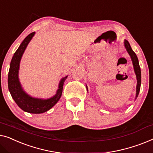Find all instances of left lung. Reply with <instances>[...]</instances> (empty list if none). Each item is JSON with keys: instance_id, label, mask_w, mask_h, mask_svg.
Segmentation results:
<instances>
[{"instance_id": "8db88e82", "label": "left lung", "mask_w": 153, "mask_h": 153, "mask_svg": "<svg viewBox=\"0 0 153 153\" xmlns=\"http://www.w3.org/2000/svg\"><path fill=\"white\" fill-rule=\"evenodd\" d=\"M124 46H125V47H126L127 52L128 53V54L130 56L131 59H132V61L133 66H134V73H135V74H136L137 84V91H136L137 93H136V97H135V99H137V96H138V95H139V91H140V88H141V68H140V66H139V60H138V58H137V55L135 54V53L132 51V48H131L130 44H129V42L126 39L124 40ZM87 89L88 91L87 87Z\"/></svg>"}]
</instances>
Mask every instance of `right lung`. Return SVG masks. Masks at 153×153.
Here are the masks:
<instances>
[{"mask_svg":"<svg viewBox=\"0 0 153 153\" xmlns=\"http://www.w3.org/2000/svg\"><path fill=\"white\" fill-rule=\"evenodd\" d=\"M34 34L33 32L24 39L12 57L8 74V89L15 102L22 110L31 114H42L52 108L61 98L64 81L68 76L62 78L55 95L50 98H33L23 91L19 79V66L23 53Z\"/></svg>","mask_w":153,"mask_h":153,"instance_id":"obj_1","label":"right lung"}]
</instances>
